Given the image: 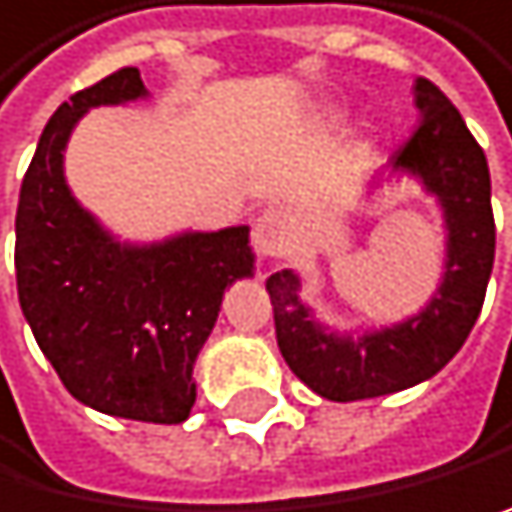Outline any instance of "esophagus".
<instances>
[{
	"label": "esophagus",
	"mask_w": 512,
	"mask_h": 512,
	"mask_svg": "<svg viewBox=\"0 0 512 512\" xmlns=\"http://www.w3.org/2000/svg\"><path fill=\"white\" fill-rule=\"evenodd\" d=\"M291 215L285 208H266L253 227V243L262 259H278L291 250Z\"/></svg>",
	"instance_id": "obj_1"
}]
</instances>
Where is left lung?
Returning <instances> with one entry per match:
<instances>
[{
    "label": "left lung",
    "instance_id": "obj_1",
    "mask_svg": "<svg viewBox=\"0 0 512 512\" xmlns=\"http://www.w3.org/2000/svg\"><path fill=\"white\" fill-rule=\"evenodd\" d=\"M418 126L367 183L412 180L443 218V272L427 304L392 326L335 329L304 300V278L281 269L266 281L281 358L329 402H358L412 389L456 358L485 304L494 269V212L488 158L437 85L415 81Z\"/></svg>",
    "mask_w": 512,
    "mask_h": 512
}]
</instances>
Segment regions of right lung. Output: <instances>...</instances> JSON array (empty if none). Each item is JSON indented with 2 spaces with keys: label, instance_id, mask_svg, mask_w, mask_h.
<instances>
[{
  "label": "right lung",
  "instance_id": "obj_1",
  "mask_svg": "<svg viewBox=\"0 0 512 512\" xmlns=\"http://www.w3.org/2000/svg\"><path fill=\"white\" fill-rule=\"evenodd\" d=\"M139 69L72 94L43 129L15 215L21 313L72 396L113 418L183 424L193 367L224 291L253 278L250 227L123 240L66 180V148L85 113L148 100Z\"/></svg>",
  "mask_w": 512,
  "mask_h": 512
}]
</instances>
